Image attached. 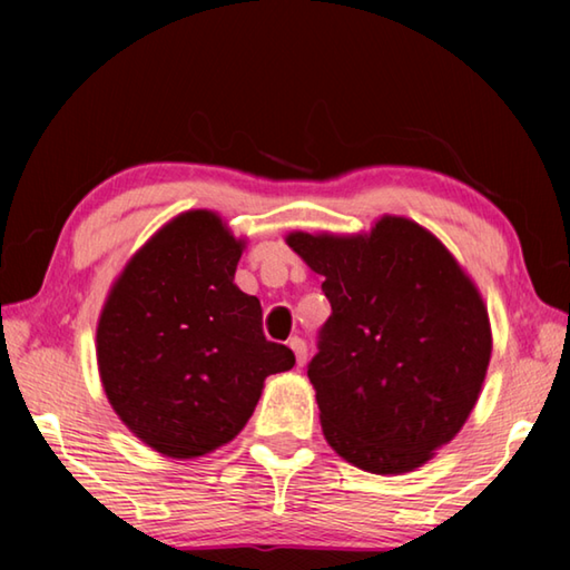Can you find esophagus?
Listing matches in <instances>:
<instances>
[{"mask_svg": "<svg viewBox=\"0 0 570 570\" xmlns=\"http://www.w3.org/2000/svg\"><path fill=\"white\" fill-rule=\"evenodd\" d=\"M288 347L294 350V355H296V365L298 367H304V362H306V355H308V347H306V341L304 337H292V341H288Z\"/></svg>", "mask_w": 570, "mask_h": 570, "instance_id": "34e87169", "label": "esophagus"}]
</instances>
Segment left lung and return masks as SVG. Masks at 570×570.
I'll return each instance as SVG.
<instances>
[{"label":"left lung","mask_w":570,"mask_h":570,"mask_svg":"<svg viewBox=\"0 0 570 570\" xmlns=\"http://www.w3.org/2000/svg\"><path fill=\"white\" fill-rule=\"evenodd\" d=\"M331 318L308 362L333 451L367 472L421 468L455 439L492 353L488 308L441 239L384 215L367 235L292 233Z\"/></svg>","instance_id":"left-lung-1"}]
</instances>
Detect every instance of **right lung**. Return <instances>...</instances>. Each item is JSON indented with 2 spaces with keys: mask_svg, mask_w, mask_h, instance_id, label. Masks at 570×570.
Masks as SVG:
<instances>
[{
  "mask_svg": "<svg viewBox=\"0 0 570 570\" xmlns=\"http://www.w3.org/2000/svg\"><path fill=\"white\" fill-rule=\"evenodd\" d=\"M245 249L210 210L164 225L119 274L98 323L105 394L125 426L168 458L233 441L264 380L294 353L262 331L257 296L239 292Z\"/></svg>",
  "mask_w": 570,
  "mask_h": 570,
  "instance_id": "obj_1",
  "label": "right lung"
}]
</instances>
